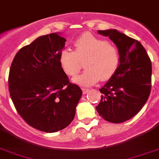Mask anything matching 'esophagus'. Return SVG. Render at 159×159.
Listing matches in <instances>:
<instances>
[{
  "instance_id": "obj_1",
  "label": "esophagus",
  "mask_w": 159,
  "mask_h": 159,
  "mask_svg": "<svg viewBox=\"0 0 159 159\" xmlns=\"http://www.w3.org/2000/svg\"><path fill=\"white\" fill-rule=\"evenodd\" d=\"M82 91H83V94L85 95V94H87V93H89V89H85V88H83Z\"/></svg>"
}]
</instances>
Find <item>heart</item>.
I'll return each instance as SVG.
<instances>
[{"mask_svg": "<svg viewBox=\"0 0 159 159\" xmlns=\"http://www.w3.org/2000/svg\"><path fill=\"white\" fill-rule=\"evenodd\" d=\"M75 51L63 50L59 62L67 75L74 77L82 68L85 70L73 80L81 86H90L99 80L105 81L113 76L120 65V54L115 46L90 33L83 34L74 42Z\"/></svg>", "mask_w": 159, "mask_h": 159, "instance_id": "1", "label": "heart"}]
</instances>
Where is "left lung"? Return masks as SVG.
Wrapping results in <instances>:
<instances>
[{
    "mask_svg": "<svg viewBox=\"0 0 159 159\" xmlns=\"http://www.w3.org/2000/svg\"><path fill=\"white\" fill-rule=\"evenodd\" d=\"M109 37L120 54V65L112 78L100 89L101 100L96 107L107 121L122 123L144 106L151 89V61L138 40L116 30H98Z\"/></svg>",
    "mask_w": 159,
    "mask_h": 159,
    "instance_id": "obj_1",
    "label": "left lung"
}]
</instances>
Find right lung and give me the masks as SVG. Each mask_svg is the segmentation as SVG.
Wrapping results in <instances>:
<instances>
[{
  "instance_id": "add662e5",
  "label": "right lung",
  "mask_w": 159,
  "mask_h": 159,
  "mask_svg": "<svg viewBox=\"0 0 159 159\" xmlns=\"http://www.w3.org/2000/svg\"><path fill=\"white\" fill-rule=\"evenodd\" d=\"M65 42L58 33L40 36L17 53L9 70V91L16 110L43 132L68 126L83 93L59 65Z\"/></svg>"
}]
</instances>
